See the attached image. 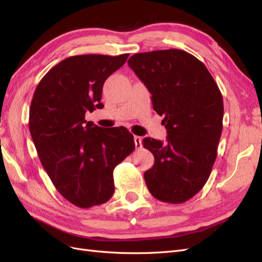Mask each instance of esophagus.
I'll return each instance as SVG.
<instances>
[{"label": "esophagus", "mask_w": 262, "mask_h": 262, "mask_svg": "<svg viewBox=\"0 0 262 262\" xmlns=\"http://www.w3.org/2000/svg\"><path fill=\"white\" fill-rule=\"evenodd\" d=\"M134 144H136L137 148H141L142 147V138L134 136Z\"/></svg>", "instance_id": "34e87169"}]
</instances>
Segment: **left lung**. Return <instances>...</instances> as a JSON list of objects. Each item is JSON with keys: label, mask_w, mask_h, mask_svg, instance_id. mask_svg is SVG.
I'll use <instances>...</instances> for the list:
<instances>
[{"label": "left lung", "mask_w": 262, "mask_h": 262, "mask_svg": "<svg viewBox=\"0 0 262 262\" xmlns=\"http://www.w3.org/2000/svg\"><path fill=\"white\" fill-rule=\"evenodd\" d=\"M129 67L152 94L155 112L164 116L167 142L145 138L154 155L144 172L148 191L166 203L191 199L208 181L223 129V97L203 63L179 49L136 53Z\"/></svg>", "instance_id": "obj_1"}]
</instances>
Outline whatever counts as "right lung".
Here are the masks:
<instances>
[{"mask_svg":"<svg viewBox=\"0 0 262 262\" xmlns=\"http://www.w3.org/2000/svg\"><path fill=\"white\" fill-rule=\"evenodd\" d=\"M128 57L67 58L41 78L31 100L29 131L39 160L55 189L78 208L113 196L114 169L136 148L128 129H102L85 120L87 112L104 107L102 86Z\"/></svg>","mask_w":262,"mask_h":262,"instance_id":"right-lung-1","label":"right lung"}]
</instances>
